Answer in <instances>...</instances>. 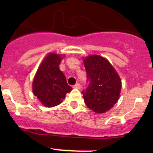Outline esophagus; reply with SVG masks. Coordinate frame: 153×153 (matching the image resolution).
Listing matches in <instances>:
<instances>
[{"label": "esophagus", "mask_w": 153, "mask_h": 153, "mask_svg": "<svg viewBox=\"0 0 153 153\" xmlns=\"http://www.w3.org/2000/svg\"><path fill=\"white\" fill-rule=\"evenodd\" d=\"M72 87H73L74 89H81V84H75V85L72 86Z\"/></svg>", "instance_id": "esophagus-1"}]
</instances>
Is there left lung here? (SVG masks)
I'll return each instance as SVG.
<instances>
[{"label": "left lung", "mask_w": 153, "mask_h": 153, "mask_svg": "<svg viewBox=\"0 0 153 153\" xmlns=\"http://www.w3.org/2000/svg\"><path fill=\"white\" fill-rule=\"evenodd\" d=\"M87 87L82 91L86 105L97 113H104L118 101L121 89L119 76L107 60L99 55L84 59Z\"/></svg>", "instance_id": "8db88e82"}]
</instances>
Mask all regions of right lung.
I'll return each mask as SVG.
<instances>
[{
  "label": "right lung",
  "instance_id": "right-lung-1",
  "mask_svg": "<svg viewBox=\"0 0 153 153\" xmlns=\"http://www.w3.org/2000/svg\"><path fill=\"white\" fill-rule=\"evenodd\" d=\"M61 58L57 54H49L38 68L32 83L34 95L48 107L61 104L66 94L72 89L59 69Z\"/></svg>",
  "mask_w": 153,
  "mask_h": 153
}]
</instances>
